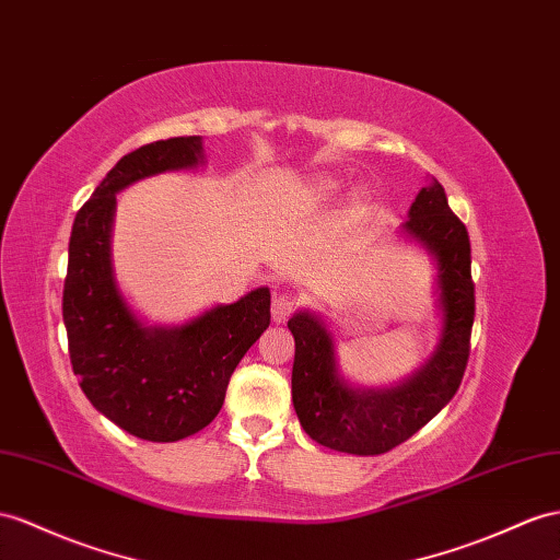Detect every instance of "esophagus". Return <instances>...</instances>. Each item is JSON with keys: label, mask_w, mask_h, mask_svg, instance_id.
<instances>
[{"label": "esophagus", "mask_w": 560, "mask_h": 560, "mask_svg": "<svg viewBox=\"0 0 560 560\" xmlns=\"http://www.w3.org/2000/svg\"><path fill=\"white\" fill-rule=\"evenodd\" d=\"M293 310H295V300L291 295L277 293L275 300H271V319H275V324H283L291 317Z\"/></svg>", "instance_id": "esophagus-1"}]
</instances>
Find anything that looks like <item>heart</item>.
<instances>
[{"label": "heart", "mask_w": 560, "mask_h": 560, "mask_svg": "<svg viewBox=\"0 0 560 560\" xmlns=\"http://www.w3.org/2000/svg\"><path fill=\"white\" fill-rule=\"evenodd\" d=\"M338 189V184L334 179H326V177H317L307 182L303 189H300V200H305V203H324V200L331 198Z\"/></svg>", "instance_id": "obj_1"}]
</instances>
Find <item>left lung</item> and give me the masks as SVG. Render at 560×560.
I'll return each instance as SVG.
<instances>
[{
	"mask_svg": "<svg viewBox=\"0 0 560 560\" xmlns=\"http://www.w3.org/2000/svg\"><path fill=\"white\" fill-rule=\"evenodd\" d=\"M399 234L419 243L438 269V346L411 376L390 388H360L342 376L336 338L322 314L298 310L289 319L295 338L293 407L305 433L328 450L357 456L390 452L419 433L464 378L476 314L470 241L438 179L419 191Z\"/></svg>",
	"mask_w": 560,
	"mask_h": 560,
	"instance_id": "8db88e82",
	"label": "left lung"
}]
</instances>
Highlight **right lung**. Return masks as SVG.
<instances>
[{"mask_svg": "<svg viewBox=\"0 0 560 560\" xmlns=\"http://www.w3.org/2000/svg\"><path fill=\"white\" fill-rule=\"evenodd\" d=\"M203 163L200 137L153 141L122 155L75 214L68 243L70 364L96 411L149 442L184 440L218 417L234 369L269 326L267 285L177 326L147 324L120 291L110 248L118 194Z\"/></svg>", "mask_w": 560, "mask_h": 560, "instance_id": "add662e5", "label": "right lung"}]
</instances>
